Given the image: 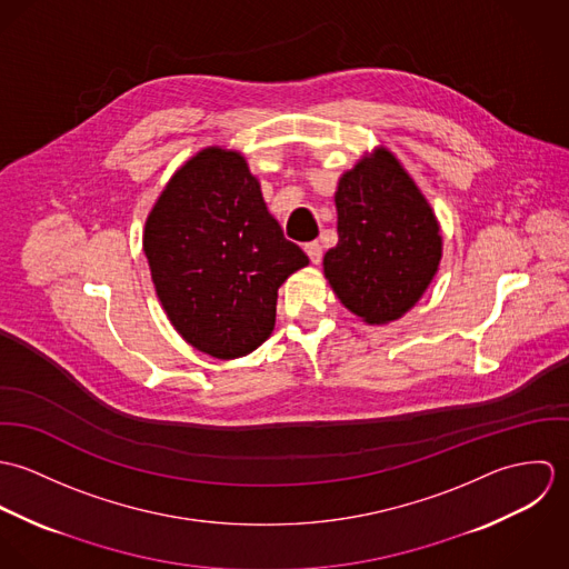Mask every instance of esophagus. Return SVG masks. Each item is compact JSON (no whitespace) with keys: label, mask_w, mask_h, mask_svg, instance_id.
I'll use <instances>...</instances> for the list:
<instances>
[{"label":"esophagus","mask_w":569,"mask_h":569,"mask_svg":"<svg viewBox=\"0 0 569 569\" xmlns=\"http://www.w3.org/2000/svg\"><path fill=\"white\" fill-rule=\"evenodd\" d=\"M305 251H307V256L311 258V262H316V264H320V262H322L325 249H322V244L318 243V241L305 244Z\"/></svg>","instance_id":"obj_1"}]
</instances>
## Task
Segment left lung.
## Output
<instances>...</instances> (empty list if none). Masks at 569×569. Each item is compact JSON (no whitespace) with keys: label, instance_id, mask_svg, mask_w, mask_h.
Listing matches in <instances>:
<instances>
[{"label":"left lung","instance_id":"8db88e82","mask_svg":"<svg viewBox=\"0 0 569 569\" xmlns=\"http://www.w3.org/2000/svg\"><path fill=\"white\" fill-rule=\"evenodd\" d=\"M339 243L325 256L337 298L368 325L409 311L431 282L442 239L438 221L401 163L377 151L339 179Z\"/></svg>","mask_w":569,"mask_h":569}]
</instances>
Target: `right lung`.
<instances>
[{
	"instance_id": "add662e5",
	"label": "right lung",
	"mask_w": 569,
	"mask_h": 569,
	"mask_svg": "<svg viewBox=\"0 0 569 569\" xmlns=\"http://www.w3.org/2000/svg\"><path fill=\"white\" fill-rule=\"evenodd\" d=\"M144 253L168 320L217 359L271 335L280 284L309 262L267 212L243 158L223 149L174 172L149 214Z\"/></svg>"
}]
</instances>
